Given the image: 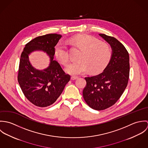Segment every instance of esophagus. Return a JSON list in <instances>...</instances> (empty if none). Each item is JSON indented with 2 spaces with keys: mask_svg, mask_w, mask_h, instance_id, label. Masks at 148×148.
<instances>
[{
  "mask_svg": "<svg viewBox=\"0 0 148 148\" xmlns=\"http://www.w3.org/2000/svg\"><path fill=\"white\" fill-rule=\"evenodd\" d=\"M77 78H78V77H77V76H72L71 77V79L73 80H76V79H77Z\"/></svg>",
  "mask_w": 148,
  "mask_h": 148,
  "instance_id": "esophagus-1",
  "label": "esophagus"
}]
</instances>
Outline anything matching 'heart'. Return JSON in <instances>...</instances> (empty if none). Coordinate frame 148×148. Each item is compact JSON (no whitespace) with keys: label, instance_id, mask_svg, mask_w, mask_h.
Listing matches in <instances>:
<instances>
[{"label":"heart","instance_id":"b5f03b06","mask_svg":"<svg viewBox=\"0 0 148 148\" xmlns=\"http://www.w3.org/2000/svg\"><path fill=\"white\" fill-rule=\"evenodd\" d=\"M70 42L81 49L77 56L79 60L72 62L65 68L66 71L71 75H79L88 69L92 73L98 72L106 66L110 59L112 50L109 45L94 37L80 34L71 38ZM55 55L61 63L68 62L67 47L65 42L60 41L57 43Z\"/></svg>","mask_w":148,"mask_h":148}]
</instances>
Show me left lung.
Segmentation results:
<instances>
[{"label":"left lung","mask_w":148,"mask_h":148,"mask_svg":"<svg viewBox=\"0 0 148 148\" xmlns=\"http://www.w3.org/2000/svg\"><path fill=\"white\" fill-rule=\"evenodd\" d=\"M111 46L110 60L101 73L85 77L83 95L91 108L101 110L114 105L127 88L129 77V56L124 45L116 38L100 34Z\"/></svg>","instance_id":"1"}]
</instances>
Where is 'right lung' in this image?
<instances>
[{
  "mask_svg": "<svg viewBox=\"0 0 148 148\" xmlns=\"http://www.w3.org/2000/svg\"><path fill=\"white\" fill-rule=\"evenodd\" d=\"M62 36L56 34L38 36L26 44L21 53L18 80L25 97L37 106L53 104L71 79L59 63L53 60L55 47ZM35 50H42L49 56L51 62L47 69L40 71L30 63L28 55Z\"/></svg>",
  "mask_w": 148,
  "mask_h": 148,
  "instance_id": "right-lung-1",
  "label": "right lung"
}]
</instances>
